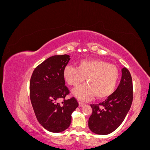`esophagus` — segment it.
Instances as JSON below:
<instances>
[{"label": "esophagus", "mask_w": 150, "mask_h": 150, "mask_svg": "<svg viewBox=\"0 0 150 150\" xmlns=\"http://www.w3.org/2000/svg\"><path fill=\"white\" fill-rule=\"evenodd\" d=\"M84 105V103H81V102H79V107H83Z\"/></svg>", "instance_id": "34e87169"}]
</instances>
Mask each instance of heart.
<instances>
[{"instance_id":"1","label":"heart","mask_w":150,"mask_h":150,"mask_svg":"<svg viewBox=\"0 0 150 150\" xmlns=\"http://www.w3.org/2000/svg\"><path fill=\"white\" fill-rule=\"evenodd\" d=\"M67 83L77 87L84 83L88 84L74 89L73 94L82 101H88L95 95L99 99L109 97L116 89L120 78L117 67L100 59H85L79 62L78 67L67 66L64 70Z\"/></svg>"}]
</instances>
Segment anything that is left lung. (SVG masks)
Segmentation results:
<instances>
[{
  "instance_id": "1",
  "label": "left lung",
  "mask_w": 150,
  "mask_h": 150,
  "mask_svg": "<svg viewBox=\"0 0 150 150\" xmlns=\"http://www.w3.org/2000/svg\"><path fill=\"white\" fill-rule=\"evenodd\" d=\"M120 83L115 91L99 104H91L93 109L88 126L92 132L108 134L116 130L124 121L133 101L132 78L128 69H121Z\"/></svg>"
}]
</instances>
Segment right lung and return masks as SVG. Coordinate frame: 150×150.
I'll use <instances>...</instances> for the list:
<instances>
[{"instance_id": "add662e5", "label": "right lung", "mask_w": 150, "mask_h": 150, "mask_svg": "<svg viewBox=\"0 0 150 150\" xmlns=\"http://www.w3.org/2000/svg\"><path fill=\"white\" fill-rule=\"evenodd\" d=\"M70 56L50 57L35 68L30 81V98L39 123L50 132L60 133L69 128L71 115L79 104L73 97L65 99L69 91L65 86L64 70ZM64 100L61 103L60 99Z\"/></svg>"}]
</instances>
